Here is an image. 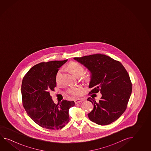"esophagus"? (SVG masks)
<instances>
[{
	"mask_svg": "<svg viewBox=\"0 0 151 151\" xmlns=\"http://www.w3.org/2000/svg\"><path fill=\"white\" fill-rule=\"evenodd\" d=\"M83 100L82 99H76L74 100V102L76 104H78V103H81L82 101H83Z\"/></svg>",
	"mask_w": 151,
	"mask_h": 151,
	"instance_id": "1",
	"label": "esophagus"
}]
</instances>
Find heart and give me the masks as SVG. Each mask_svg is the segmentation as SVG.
<instances>
[{
	"label": "heart",
	"instance_id": "obj_1",
	"mask_svg": "<svg viewBox=\"0 0 151 151\" xmlns=\"http://www.w3.org/2000/svg\"><path fill=\"white\" fill-rule=\"evenodd\" d=\"M68 68L76 77L79 76H81L82 74H83L84 72V68L83 66L79 63H78L77 62H74V61H72L68 64ZM60 77H61V71H59L55 76V80L57 83H59L60 81ZM85 79L88 80V77H86ZM67 92L68 94H69L71 96H77L80 94V88L77 87H71L69 88H68Z\"/></svg>",
	"mask_w": 151,
	"mask_h": 151
}]
</instances>
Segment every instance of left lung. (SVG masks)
Instances as JSON below:
<instances>
[{
	"mask_svg": "<svg viewBox=\"0 0 151 151\" xmlns=\"http://www.w3.org/2000/svg\"><path fill=\"white\" fill-rule=\"evenodd\" d=\"M74 60L90 71L91 79L89 94L100 92V99L96 101L89 97L87 100L94 105L88 114L92 122L106 125L115 122L125 112L132 90L128 72L119 61L101 54L76 57Z\"/></svg>",
	"mask_w": 151,
	"mask_h": 151,
	"instance_id": "left-lung-1",
	"label": "left lung"
}]
</instances>
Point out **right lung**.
<instances>
[{"label": "right lung", "mask_w": 151, "mask_h": 151, "mask_svg": "<svg viewBox=\"0 0 151 151\" xmlns=\"http://www.w3.org/2000/svg\"><path fill=\"white\" fill-rule=\"evenodd\" d=\"M67 61L40 63L33 66L23 78V106L31 119L43 128L61 129L70 120L68 111L74 106V101L63 100L55 104L50 93L57 85L55 76L59 68Z\"/></svg>", "instance_id": "right-lung-1"}]
</instances>
